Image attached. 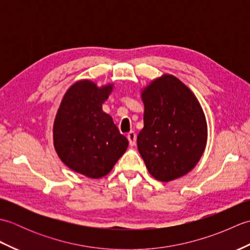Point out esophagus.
Listing matches in <instances>:
<instances>
[{
    "instance_id": "obj_1",
    "label": "esophagus",
    "mask_w": 250,
    "mask_h": 250,
    "mask_svg": "<svg viewBox=\"0 0 250 250\" xmlns=\"http://www.w3.org/2000/svg\"><path fill=\"white\" fill-rule=\"evenodd\" d=\"M126 137H128L130 145L131 146H134L135 143H136V134H135V132H133V131L129 132L128 135H126Z\"/></svg>"
}]
</instances>
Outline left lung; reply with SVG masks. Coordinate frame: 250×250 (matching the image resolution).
I'll return each instance as SVG.
<instances>
[{
	"instance_id": "obj_1",
	"label": "left lung",
	"mask_w": 250,
	"mask_h": 250,
	"mask_svg": "<svg viewBox=\"0 0 250 250\" xmlns=\"http://www.w3.org/2000/svg\"><path fill=\"white\" fill-rule=\"evenodd\" d=\"M144 128L137 148L146 167L160 182H171L192 169L207 141L204 111L192 91L168 74L142 91Z\"/></svg>"
}]
</instances>
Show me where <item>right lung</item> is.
<instances>
[{"mask_svg": "<svg viewBox=\"0 0 250 250\" xmlns=\"http://www.w3.org/2000/svg\"><path fill=\"white\" fill-rule=\"evenodd\" d=\"M113 84L98 87L88 79L68 88L54 122V145L61 161L89 178L107 175L129 142L103 111Z\"/></svg>", "mask_w": 250, "mask_h": 250, "instance_id": "obj_1", "label": "right lung"}]
</instances>
